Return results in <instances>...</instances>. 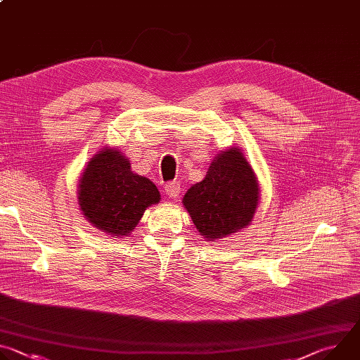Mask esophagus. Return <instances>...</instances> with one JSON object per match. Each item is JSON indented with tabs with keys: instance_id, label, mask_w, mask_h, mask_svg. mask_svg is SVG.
<instances>
[{
	"instance_id": "1",
	"label": "esophagus",
	"mask_w": 360,
	"mask_h": 360,
	"mask_svg": "<svg viewBox=\"0 0 360 360\" xmlns=\"http://www.w3.org/2000/svg\"><path fill=\"white\" fill-rule=\"evenodd\" d=\"M165 192L169 198H178L181 193V184L179 181H171L165 185Z\"/></svg>"
}]
</instances>
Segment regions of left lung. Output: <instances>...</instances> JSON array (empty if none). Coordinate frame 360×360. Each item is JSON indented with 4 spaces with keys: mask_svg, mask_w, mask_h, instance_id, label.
<instances>
[{
    "mask_svg": "<svg viewBox=\"0 0 360 360\" xmlns=\"http://www.w3.org/2000/svg\"><path fill=\"white\" fill-rule=\"evenodd\" d=\"M258 200L255 174L242 152L232 148L219 153L205 179L192 185L182 202L200 235L215 242L245 228Z\"/></svg>",
    "mask_w": 360,
    "mask_h": 360,
    "instance_id": "left-lung-1",
    "label": "left lung"
}]
</instances>
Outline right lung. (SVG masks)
<instances>
[{"label":"right lung","mask_w":360,"mask_h":360,"mask_svg":"<svg viewBox=\"0 0 360 360\" xmlns=\"http://www.w3.org/2000/svg\"><path fill=\"white\" fill-rule=\"evenodd\" d=\"M148 178L131 171L129 161L115 149H104L89 161L79 181L78 200L85 218L114 236L128 235L145 210L160 202Z\"/></svg>","instance_id":"add662e5"}]
</instances>
